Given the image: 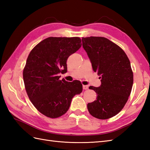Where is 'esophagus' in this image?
Returning <instances> with one entry per match:
<instances>
[{
    "label": "esophagus",
    "mask_w": 150,
    "mask_h": 150,
    "mask_svg": "<svg viewBox=\"0 0 150 150\" xmlns=\"http://www.w3.org/2000/svg\"><path fill=\"white\" fill-rule=\"evenodd\" d=\"M82 88H83V90H86L88 89V86H86V85H83V86H82Z\"/></svg>",
    "instance_id": "obj_1"
}]
</instances>
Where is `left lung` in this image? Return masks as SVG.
Returning a JSON list of instances; mask_svg holds the SVG:
<instances>
[{
	"instance_id": "obj_1",
	"label": "left lung",
	"mask_w": 150,
	"mask_h": 150,
	"mask_svg": "<svg viewBox=\"0 0 150 150\" xmlns=\"http://www.w3.org/2000/svg\"><path fill=\"white\" fill-rule=\"evenodd\" d=\"M82 42L93 70L101 76L100 86L89 87L97 93V99L88 104V110L97 119H110L122 110L131 93L133 74L130 61L120 47L106 38L82 37Z\"/></svg>"
}]
</instances>
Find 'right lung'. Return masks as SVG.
I'll use <instances>...</instances> for the list:
<instances>
[{
	"label": "right lung",
	"mask_w": 150,
	"mask_h": 150,
	"mask_svg": "<svg viewBox=\"0 0 150 150\" xmlns=\"http://www.w3.org/2000/svg\"><path fill=\"white\" fill-rule=\"evenodd\" d=\"M82 46L79 37H50L35 46L28 57L23 79L28 96L40 113L55 119L68 110L72 98L82 91L79 81L60 80L68 57Z\"/></svg>",
	"instance_id": "obj_1"
}]
</instances>
